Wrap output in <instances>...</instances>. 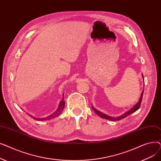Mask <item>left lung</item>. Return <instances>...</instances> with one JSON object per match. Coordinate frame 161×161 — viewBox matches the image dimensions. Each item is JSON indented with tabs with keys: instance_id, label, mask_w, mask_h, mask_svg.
<instances>
[{
	"instance_id": "1",
	"label": "left lung",
	"mask_w": 161,
	"mask_h": 161,
	"mask_svg": "<svg viewBox=\"0 0 161 161\" xmlns=\"http://www.w3.org/2000/svg\"><path fill=\"white\" fill-rule=\"evenodd\" d=\"M142 77H143V76L142 75ZM143 91L142 92V94H141V96H140V98L139 99V101L138 102L137 104H136V105H135L133 108H132L130 109H129V110L128 112H125L124 114L120 115V116H118L117 117H111V116H109V115H107L106 114H104V113L101 112L98 110H97V109L92 106V109H93V111L98 115L100 116V117L103 118V119H108V120H109V121H119V120H121L122 119H123V118H125L126 117H127L128 115H130L131 114L135 112L136 111H137L138 109L140 108V104H141V103H142V97H143Z\"/></svg>"
}]
</instances>
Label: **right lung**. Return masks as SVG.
<instances>
[{"label":"right lung","mask_w":161,"mask_h":161,"mask_svg":"<svg viewBox=\"0 0 161 161\" xmlns=\"http://www.w3.org/2000/svg\"><path fill=\"white\" fill-rule=\"evenodd\" d=\"M64 105H65V101H64V97H63V98L61 100V102L59 103V105H58V107L57 109L53 114L49 115L47 117L36 118V119H35V118H34V117L33 118L35 119L38 120V121H47V120H50V119H53V118L58 116L59 115H60L62 113V112L63 111V109H64Z\"/></svg>","instance_id":"obj_1"}]
</instances>
